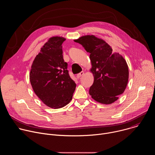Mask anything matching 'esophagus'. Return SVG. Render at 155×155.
I'll return each mask as SVG.
<instances>
[{
  "mask_svg": "<svg viewBox=\"0 0 155 155\" xmlns=\"http://www.w3.org/2000/svg\"><path fill=\"white\" fill-rule=\"evenodd\" d=\"M84 74V72H80L79 74H78L77 75V78H80Z\"/></svg>",
  "mask_w": 155,
  "mask_h": 155,
  "instance_id": "34e87169",
  "label": "esophagus"
}]
</instances>
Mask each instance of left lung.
<instances>
[{"mask_svg": "<svg viewBox=\"0 0 155 155\" xmlns=\"http://www.w3.org/2000/svg\"><path fill=\"white\" fill-rule=\"evenodd\" d=\"M90 53L92 64L91 72L94 82L90 88V94L96 101L110 104L116 101L126 89L129 78L126 61L104 40L93 35H85L74 40Z\"/></svg>", "mask_w": 155, "mask_h": 155, "instance_id": "8db88e82", "label": "left lung"}]
</instances>
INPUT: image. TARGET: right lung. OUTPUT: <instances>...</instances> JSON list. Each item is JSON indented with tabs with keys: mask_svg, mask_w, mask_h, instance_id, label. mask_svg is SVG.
<instances>
[{
	"mask_svg": "<svg viewBox=\"0 0 155 155\" xmlns=\"http://www.w3.org/2000/svg\"><path fill=\"white\" fill-rule=\"evenodd\" d=\"M65 38L53 37L41 48L31 66L29 79L32 89L46 105L59 108L72 99L76 84L64 62L62 44Z\"/></svg>",
	"mask_w": 155,
	"mask_h": 155,
	"instance_id": "right-lung-1",
	"label": "right lung"
}]
</instances>
